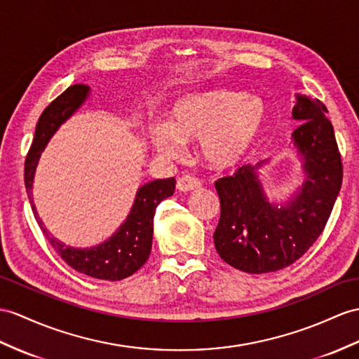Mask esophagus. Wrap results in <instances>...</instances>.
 <instances>
[{"label":"esophagus","mask_w":359,"mask_h":359,"mask_svg":"<svg viewBox=\"0 0 359 359\" xmlns=\"http://www.w3.org/2000/svg\"><path fill=\"white\" fill-rule=\"evenodd\" d=\"M201 187V181L191 175H182L177 180V189L180 191H191Z\"/></svg>","instance_id":"1"}]
</instances>
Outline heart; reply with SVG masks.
<instances>
[{
  "instance_id": "obj_1",
  "label": "heart",
  "mask_w": 359,
  "mask_h": 359,
  "mask_svg": "<svg viewBox=\"0 0 359 359\" xmlns=\"http://www.w3.org/2000/svg\"><path fill=\"white\" fill-rule=\"evenodd\" d=\"M264 100L241 90H212L189 94L173 103L169 121H152L154 147L177 156L182 143L201 142L199 154L216 170L234 169L255 151L264 133Z\"/></svg>"
}]
</instances>
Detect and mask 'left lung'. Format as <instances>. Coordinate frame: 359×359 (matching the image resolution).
I'll return each mask as SVG.
<instances>
[{
    "label": "left lung",
    "instance_id": "left-lung-1",
    "mask_svg": "<svg viewBox=\"0 0 359 359\" xmlns=\"http://www.w3.org/2000/svg\"><path fill=\"white\" fill-rule=\"evenodd\" d=\"M292 118L303 123L292 133L306 180L278 207L269 203L256 165H242L215 182L221 219L213 234L217 255L250 274L283 269L299 260L325 230L343 182V163L327 108L318 99L297 94Z\"/></svg>",
    "mask_w": 359,
    "mask_h": 359
}]
</instances>
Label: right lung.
I'll use <instances>...</instances> for the list:
<instances>
[{"mask_svg": "<svg viewBox=\"0 0 359 359\" xmlns=\"http://www.w3.org/2000/svg\"><path fill=\"white\" fill-rule=\"evenodd\" d=\"M88 95L90 86L77 83L67 88L43 109L38 120L36 130H34V138L27 158H25L24 181L33 215L36 217L42 233L48 239L50 245L56 250L62 260H65L69 266L79 271V273L100 278V280L116 282L133 276L149 259L156 205L163 199L173 195L175 182L177 181H175V178L155 180L140 187L126 221L121 224L120 229L108 241H104L100 245H95L93 248H73L67 247L65 243L50 236L39 219L36 207H34L32 199L34 172H36L39 156L42 151L46 149L50 138L53 137L59 126L67 118L72 117L82 107L85 100L88 99Z\"/></svg>", "mask_w": 359, "mask_h": 359, "instance_id": "right-lung-1", "label": "right lung"}]
</instances>
